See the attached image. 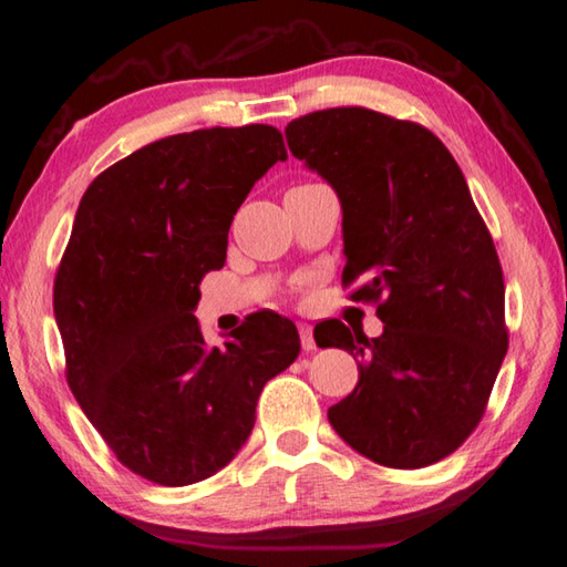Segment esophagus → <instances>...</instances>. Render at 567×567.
<instances>
[{
  "instance_id": "34e87169",
  "label": "esophagus",
  "mask_w": 567,
  "mask_h": 567,
  "mask_svg": "<svg viewBox=\"0 0 567 567\" xmlns=\"http://www.w3.org/2000/svg\"><path fill=\"white\" fill-rule=\"evenodd\" d=\"M299 337H301L303 351H313V349H317V341H313V329L309 327V323H299Z\"/></svg>"
}]
</instances>
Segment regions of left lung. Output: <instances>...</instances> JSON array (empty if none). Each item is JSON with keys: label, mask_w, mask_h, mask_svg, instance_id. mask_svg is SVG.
<instances>
[{"label": "left lung", "mask_w": 567, "mask_h": 567, "mask_svg": "<svg viewBox=\"0 0 567 567\" xmlns=\"http://www.w3.org/2000/svg\"><path fill=\"white\" fill-rule=\"evenodd\" d=\"M286 143L339 196L341 281H364L357 301L382 299V337L337 319L313 329L359 364L329 422L377 465L440 462L480 424L507 354L503 268L465 175L430 130L367 107L291 120Z\"/></svg>", "instance_id": "obj_1"}]
</instances>
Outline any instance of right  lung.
Listing matches in <instances>:
<instances>
[{"label": "right lung", "mask_w": 567, "mask_h": 567, "mask_svg": "<svg viewBox=\"0 0 567 567\" xmlns=\"http://www.w3.org/2000/svg\"><path fill=\"white\" fill-rule=\"evenodd\" d=\"M286 157L271 125L171 135L100 173L74 213L54 278L68 384L115 457L157 485L226 467L264 384L301 351L278 313L248 317L220 349L193 317L240 203Z\"/></svg>", "instance_id": "obj_1"}]
</instances>
